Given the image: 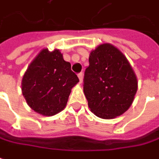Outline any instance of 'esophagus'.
Returning a JSON list of instances; mask_svg holds the SVG:
<instances>
[{
	"mask_svg": "<svg viewBox=\"0 0 159 159\" xmlns=\"http://www.w3.org/2000/svg\"><path fill=\"white\" fill-rule=\"evenodd\" d=\"M77 75H78V78H79L80 83H82V82H83V74H82V73H79Z\"/></svg>",
	"mask_w": 159,
	"mask_h": 159,
	"instance_id": "34e87169",
	"label": "esophagus"
}]
</instances>
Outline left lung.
Returning <instances> with one entry per match:
<instances>
[{"mask_svg": "<svg viewBox=\"0 0 159 159\" xmlns=\"http://www.w3.org/2000/svg\"><path fill=\"white\" fill-rule=\"evenodd\" d=\"M138 88L135 73L122 52L109 43L90 53L84 77V93L91 111L104 119L124 114Z\"/></svg>", "mask_w": 159, "mask_h": 159, "instance_id": "8db88e82", "label": "left lung"}]
</instances>
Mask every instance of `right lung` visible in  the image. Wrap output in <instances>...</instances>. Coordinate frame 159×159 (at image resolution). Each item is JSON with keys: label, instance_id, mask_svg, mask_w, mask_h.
I'll use <instances>...</instances> for the list:
<instances>
[{"label": "right lung", "instance_id": "1", "mask_svg": "<svg viewBox=\"0 0 159 159\" xmlns=\"http://www.w3.org/2000/svg\"><path fill=\"white\" fill-rule=\"evenodd\" d=\"M78 82L71 64L64 60L59 50L43 49L25 72L21 88L33 110L51 116L65 108L71 89Z\"/></svg>", "mask_w": 159, "mask_h": 159}]
</instances>
